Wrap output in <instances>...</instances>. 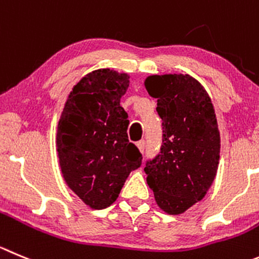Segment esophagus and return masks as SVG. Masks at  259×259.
Segmentation results:
<instances>
[{
    "mask_svg": "<svg viewBox=\"0 0 259 259\" xmlns=\"http://www.w3.org/2000/svg\"><path fill=\"white\" fill-rule=\"evenodd\" d=\"M137 147H138V148H139V151H141L142 153H143L144 149H146V142H144V141H139L137 143Z\"/></svg>",
    "mask_w": 259,
    "mask_h": 259,
    "instance_id": "34e87169",
    "label": "esophagus"
}]
</instances>
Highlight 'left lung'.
<instances>
[{
  "instance_id": "1",
  "label": "left lung",
  "mask_w": 259,
  "mask_h": 259,
  "mask_svg": "<svg viewBox=\"0 0 259 259\" xmlns=\"http://www.w3.org/2000/svg\"><path fill=\"white\" fill-rule=\"evenodd\" d=\"M162 118L161 152L144 171L154 199L168 214L184 213L211 188L220 161V132L213 105L188 74L151 75L144 81Z\"/></svg>"
}]
</instances>
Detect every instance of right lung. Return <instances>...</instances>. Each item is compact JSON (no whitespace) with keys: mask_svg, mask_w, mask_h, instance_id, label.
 <instances>
[{"mask_svg":"<svg viewBox=\"0 0 259 259\" xmlns=\"http://www.w3.org/2000/svg\"><path fill=\"white\" fill-rule=\"evenodd\" d=\"M129 75L110 69L87 74L70 92L57 125L56 147L70 189L93 209L117 199L142 154L127 139V113L120 106Z\"/></svg>","mask_w":259,"mask_h":259,"instance_id":"right-lung-1","label":"right lung"}]
</instances>
